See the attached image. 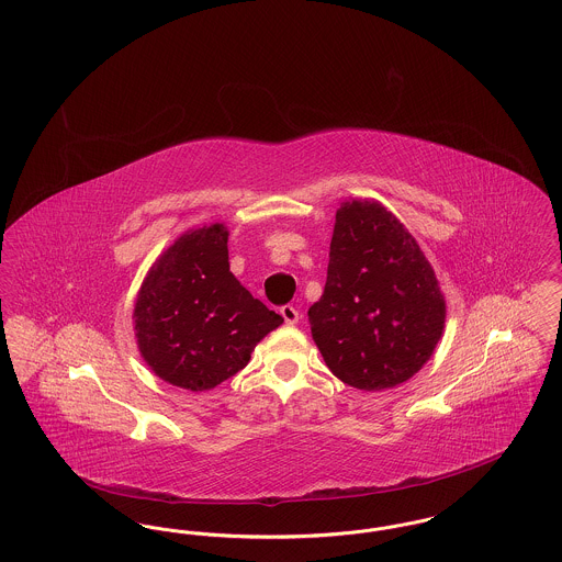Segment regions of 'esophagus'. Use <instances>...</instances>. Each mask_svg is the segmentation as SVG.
<instances>
[{
	"label": "esophagus",
	"mask_w": 562,
	"mask_h": 562,
	"mask_svg": "<svg viewBox=\"0 0 562 562\" xmlns=\"http://www.w3.org/2000/svg\"><path fill=\"white\" fill-rule=\"evenodd\" d=\"M280 314H282V318H284V322H286L289 326H293V324L299 322V310H296L294 305H282V307H280Z\"/></svg>",
	"instance_id": "34e87169"
}]
</instances>
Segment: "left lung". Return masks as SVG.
I'll return each mask as SVG.
<instances>
[{"label":"left lung","instance_id":"obj_1","mask_svg":"<svg viewBox=\"0 0 562 562\" xmlns=\"http://www.w3.org/2000/svg\"><path fill=\"white\" fill-rule=\"evenodd\" d=\"M312 337L330 373L379 392L408 381L442 337L447 303L424 250L374 200H346L335 216Z\"/></svg>","mask_w":562,"mask_h":562}]
</instances>
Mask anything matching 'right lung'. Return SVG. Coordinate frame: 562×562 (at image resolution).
<instances>
[{"label": "right lung", "instance_id": "add662e5", "mask_svg": "<svg viewBox=\"0 0 562 562\" xmlns=\"http://www.w3.org/2000/svg\"><path fill=\"white\" fill-rule=\"evenodd\" d=\"M223 223L189 229L147 271L134 303V337L164 381L213 390L241 371L282 316L248 293L229 271Z\"/></svg>", "mask_w": 562, "mask_h": 562}]
</instances>
